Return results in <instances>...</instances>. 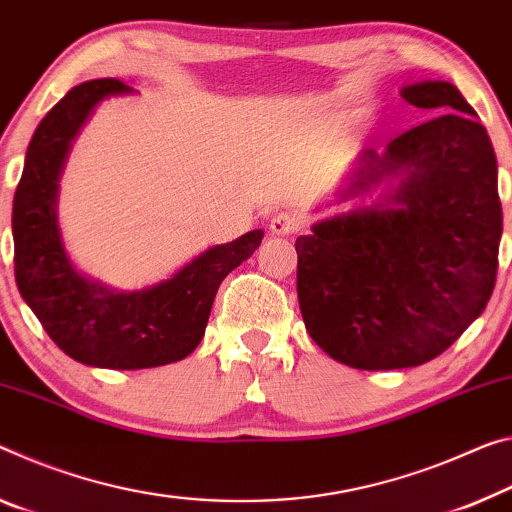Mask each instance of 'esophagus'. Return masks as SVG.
Returning <instances> with one entry per match:
<instances>
[{"mask_svg": "<svg viewBox=\"0 0 512 512\" xmlns=\"http://www.w3.org/2000/svg\"><path fill=\"white\" fill-rule=\"evenodd\" d=\"M300 227V218L296 214L280 212L271 218V232L278 234V237H287V234H294Z\"/></svg>", "mask_w": 512, "mask_h": 512, "instance_id": "1", "label": "esophagus"}]
</instances>
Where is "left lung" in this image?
I'll return each instance as SVG.
<instances>
[{
	"label": "left lung",
	"mask_w": 512,
	"mask_h": 512,
	"mask_svg": "<svg viewBox=\"0 0 512 512\" xmlns=\"http://www.w3.org/2000/svg\"><path fill=\"white\" fill-rule=\"evenodd\" d=\"M433 120L362 150L337 205L296 239L298 303L310 337L353 369L419 367L481 316L499 266L497 157L476 111L449 81L401 88Z\"/></svg>",
	"instance_id": "8db88e82"
}]
</instances>
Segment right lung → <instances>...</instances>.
I'll return each mask as SVG.
<instances>
[{"label": "right lung", "mask_w": 512, "mask_h": 512, "mask_svg": "<svg viewBox=\"0 0 512 512\" xmlns=\"http://www.w3.org/2000/svg\"><path fill=\"white\" fill-rule=\"evenodd\" d=\"M123 81H84L40 120L13 198L15 282L52 342L72 360L97 369H150L184 360L205 335L223 278L255 253L264 230L186 262L170 278L118 291L75 269L63 246L59 180L81 127L97 104L134 95Z\"/></svg>", "instance_id": "right-lung-1"}]
</instances>
